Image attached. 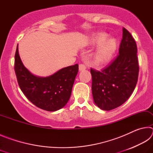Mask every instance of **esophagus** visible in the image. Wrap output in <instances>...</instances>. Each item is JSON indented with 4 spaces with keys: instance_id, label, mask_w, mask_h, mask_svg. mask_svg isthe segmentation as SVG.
Listing matches in <instances>:
<instances>
[{
    "instance_id": "obj_1",
    "label": "esophagus",
    "mask_w": 153,
    "mask_h": 153,
    "mask_svg": "<svg viewBox=\"0 0 153 153\" xmlns=\"http://www.w3.org/2000/svg\"><path fill=\"white\" fill-rule=\"evenodd\" d=\"M86 69V67L84 64H79V70L81 71L83 70H85Z\"/></svg>"
}]
</instances>
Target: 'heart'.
<instances>
[{
	"label": "heart",
	"mask_w": 153,
	"mask_h": 153,
	"mask_svg": "<svg viewBox=\"0 0 153 153\" xmlns=\"http://www.w3.org/2000/svg\"><path fill=\"white\" fill-rule=\"evenodd\" d=\"M107 38V33H98L90 39L91 45H99L92 55L93 61L98 65L107 63L112 58L117 49V40L113 38Z\"/></svg>",
	"instance_id": "b5f03b06"
}]
</instances>
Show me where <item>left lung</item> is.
Masks as SVG:
<instances>
[{"label": "left lung", "mask_w": 153, "mask_h": 153, "mask_svg": "<svg viewBox=\"0 0 153 153\" xmlns=\"http://www.w3.org/2000/svg\"><path fill=\"white\" fill-rule=\"evenodd\" d=\"M138 71L136 42L123 27L115 60L101 71L90 69L92 92L96 105L102 110L110 111L123 104L135 89Z\"/></svg>", "instance_id": "obj_1"}]
</instances>
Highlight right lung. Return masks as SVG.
<instances>
[{
  "label": "right lung",
  "mask_w": 153,
  "mask_h": 153,
  "mask_svg": "<svg viewBox=\"0 0 153 153\" xmlns=\"http://www.w3.org/2000/svg\"><path fill=\"white\" fill-rule=\"evenodd\" d=\"M15 71L20 89L30 102L43 110L56 111L64 107L71 97L78 65L64 67L47 77L35 76L23 64L17 45Z\"/></svg>",
  "instance_id": "obj_1"
}]
</instances>
